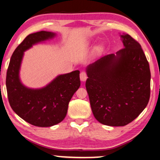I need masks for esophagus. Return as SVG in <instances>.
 Listing matches in <instances>:
<instances>
[{"mask_svg": "<svg viewBox=\"0 0 160 160\" xmlns=\"http://www.w3.org/2000/svg\"><path fill=\"white\" fill-rule=\"evenodd\" d=\"M80 80H82V82H85V81L87 80V78H88V75H87V73L85 71H82L80 74Z\"/></svg>", "mask_w": 160, "mask_h": 160, "instance_id": "1", "label": "esophagus"}]
</instances>
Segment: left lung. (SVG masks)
Returning <instances> with one entry per match:
<instances>
[{"label": "left lung", "instance_id": "1", "mask_svg": "<svg viewBox=\"0 0 160 160\" xmlns=\"http://www.w3.org/2000/svg\"><path fill=\"white\" fill-rule=\"evenodd\" d=\"M124 48L87 68L85 87L94 117L104 125L123 126L147 107L150 70L141 46L129 34L121 35Z\"/></svg>", "mask_w": 160, "mask_h": 160}]
</instances>
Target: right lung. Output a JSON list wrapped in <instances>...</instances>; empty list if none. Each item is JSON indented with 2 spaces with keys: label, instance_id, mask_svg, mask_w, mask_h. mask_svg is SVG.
Instances as JSON below:
<instances>
[{
  "label": "right lung",
  "instance_id": "obj_1",
  "mask_svg": "<svg viewBox=\"0 0 160 160\" xmlns=\"http://www.w3.org/2000/svg\"><path fill=\"white\" fill-rule=\"evenodd\" d=\"M55 36L41 31L27 36L15 48L10 58L6 75V88L10 105L17 114L32 125L49 127L66 117L69 102L80 86V71L61 75L47 86L33 90L24 86L19 78V70L24 51L36 43Z\"/></svg>",
  "mask_w": 160,
  "mask_h": 160
}]
</instances>
